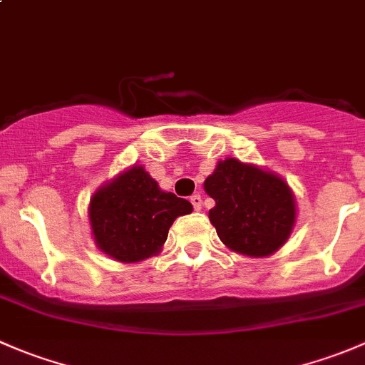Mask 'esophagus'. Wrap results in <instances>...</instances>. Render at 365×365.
I'll return each instance as SVG.
<instances>
[{"label": "esophagus", "mask_w": 365, "mask_h": 365, "mask_svg": "<svg viewBox=\"0 0 365 365\" xmlns=\"http://www.w3.org/2000/svg\"><path fill=\"white\" fill-rule=\"evenodd\" d=\"M190 203H192L194 210H201V205H203V197H201V194H194V196H190Z\"/></svg>", "instance_id": "1"}]
</instances>
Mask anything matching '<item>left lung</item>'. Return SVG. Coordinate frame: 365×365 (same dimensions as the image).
I'll list each match as a JSON object with an SVG mask.
<instances>
[{
    "label": "left lung",
    "instance_id": "8db88e82",
    "mask_svg": "<svg viewBox=\"0 0 365 365\" xmlns=\"http://www.w3.org/2000/svg\"><path fill=\"white\" fill-rule=\"evenodd\" d=\"M203 185L215 201L210 222L230 251L267 257L286 244L297 222V200L277 173L227 157Z\"/></svg>",
    "mask_w": 365,
    "mask_h": 365
}]
</instances>
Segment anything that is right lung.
<instances>
[{
    "label": "right lung",
    "mask_w": 365,
    "mask_h": 365,
    "mask_svg": "<svg viewBox=\"0 0 365 365\" xmlns=\"http://www.w3.org/2000/svg\"><path fill=\"white\" fill-rule=\"evenodd\" d=\"M190 212L189 201L162 190L134 164L95 190L88 219L98 251L120 263H139L157 256L176 217Z\"/></svg>",
    "instance_id": "right-lung-1"
}]
</instances>
